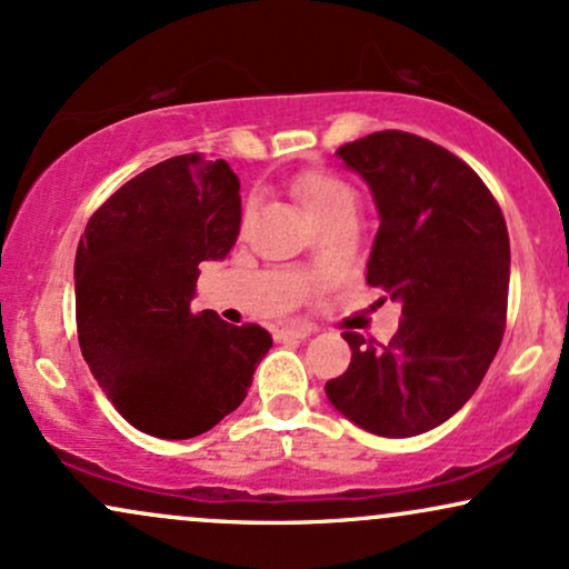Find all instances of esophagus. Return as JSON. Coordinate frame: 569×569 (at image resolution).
<instances>
[{"label": "esophagus", "mask_w": 569, "mask_h": 569, "mask_svg": "<svg viewBox=\"0 0 569 569\" xmlns=\"http://www.w3.org/2000/svg\"><path fill=\"white\" fill-rule=\"evenodd\" d=\"M311 332H313V327L306 325V322H290V325L277 327V338H279V340H287V338H309Z\"/></svg>", "instance_id": "esophagus-1"}]
</instances>
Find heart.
<instances>
[{
	"label": "heart",
	"mask_w": 569,
	"mask_h": 569,
	"mask_svg": "<svg viewBox=\"0 0 569 569\" xmlns=\"http://www.w3.org/2000/svg\"><path fill=\"white\" fill-rule=\"evenodd\" d=\"M296 193L303 202L306 212L317 220L319 226L338 212L351 210L353 191L343 180L330 176V172H306L296 180Z\"/></svg>",
	"instance_id": "b5f03b06"
}]
</instances>
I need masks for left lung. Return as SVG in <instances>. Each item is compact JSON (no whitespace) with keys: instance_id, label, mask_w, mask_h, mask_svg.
<instances>
[{"instance_id":"1","label":"left lung","mask_w":569,"mask_h":569,"mask_svg":"<svg viewBox=\"0 0 569 569\" xmlns=\"http://www.w3.org/2000/svg\"><path fill=\"white\" fill-rule=\"evenodd\" d=\"M376 199L367 284L402 303L389 346L343 332L351 365L327 380L338 412L378 437H418L471 399L496 359L509 303L503 212L463 159L383 130L338 149Z\"/></svg>"}]
</instances>
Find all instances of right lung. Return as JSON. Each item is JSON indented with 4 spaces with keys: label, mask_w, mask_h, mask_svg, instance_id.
<instances>
[{
    "label": "right lung",
    "mask_w": 569,
    "mask_h": 569,
    "mask_svg": "<svg viewBox=\"0 0 569 569\" xmlns=\"http://www.w3.org/2000/svg\"><path fill=\"white\" fill-rule=\"evenodd\" d=\"M239 178L183 153L140 172L92 212L73 263L84 362L117 412L159 439L210 431L244 402L271 349L258 325L191 311L199 263L239 237Z\"/></svg>",
    "instance_id": "right-lung-1"
}]
</instances>
